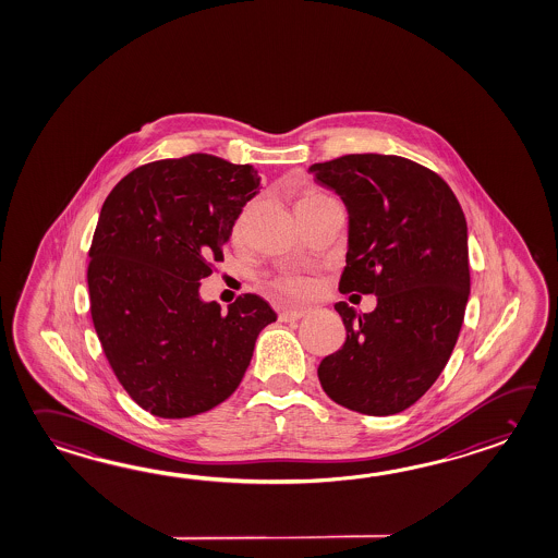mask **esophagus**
<instances>
[{
  "label": "esophagus",
  "mask_w": 558,
  "mask_h": 558,
  "mask_svg": "<svg viewBox=\"0 0 558 558\" xmlns=\"http://www.w3.org/2000/svg\"><path fill=\"white\" fill-rule=\"evenodd\" d=\"M302 316H306V310H282L280 312V323H296Z\"/></svg>",
  "instance_id": "obj_1"
}]
</instances>
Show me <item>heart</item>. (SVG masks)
<instances>
[{
  "mask_svg": "<svg viewBox=\"0 0 558 558\" xmlns=\"http://www.w3.org/2000/svg\"><path fill=\"white\" fill-rule=\"evenodd\" d=\"M326 198L320 194H310L300 199L298 204H306V202H314V199ZM274 294L280 300H300V298L308 296L310 286L306 280L302 278H294V276H284L280 280H276L272 284Z\"/></svg>",
  "mask_w": 558,
  "mask_h": 558,
  "instance_id": "1",
  "label": "heart"
}]
</instances>
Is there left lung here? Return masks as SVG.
Listing matches in <instances>:
<instances>
[{"label":"left lung","mask_w":558,"mask_h":558,"mask_svg":"<svg viewBox=\"0 0 558 558\" xmlns=\"http://www.w3.org/2000/svg\"><path fill=\"white\" fill-rule=\"evenodd\" d=\"M310 172L347 204L340 292L378 300L368 314L336 304L347 342L320 362V385L344 409L397 414L436 383L459 340L471 294L464 211L438 173L400 156L348 154Z\"/></svg>","instance_id":"left-lung-1"}]
</instances>
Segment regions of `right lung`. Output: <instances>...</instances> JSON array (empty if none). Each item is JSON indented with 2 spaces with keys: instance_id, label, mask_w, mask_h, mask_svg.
I'll list each match as a JSON object with an SVG mask.
<instances>
[{
  "instance_id": "obj_1",
  "label": "right lung",
  "mask_w": 558,
  "mask_h": 558,
  "mask_svg": "<svg viewBox=\"0 0 558 558\" xmlns=\"http://www.w3.org/2000/svg\"><path fill=\"white\" fill-rule=\"evenodd\" d=\"M260 178L210 154L128 173L104 202L89 248V312L116 378L137 407L187 418L218 407L248 368L276 312L256 294L222 312L199 280L223 260Z\"/></svg>"
}]
</instances>
